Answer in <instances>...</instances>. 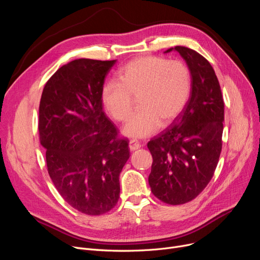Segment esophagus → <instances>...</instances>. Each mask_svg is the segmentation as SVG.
I'll return each mask as SVG.
<instances>
[{
	"label": "esophagus",
	"instance_id": "obj_1",
	"mask_svg": "<svg viewBox=\"0 0 260 260\" xmlns=\"http://www.w3.org/2000/svg\"><path fill=\"white\" fill-rule=\"evenodd\" d=\"M140 147H141V145L138 142H136V141H129V143H128V148L131 149L132 152L136 151V149H138Z\"/></svg>",
	"mask_w": 260,
	"mask_h": 260
}]
</instances>
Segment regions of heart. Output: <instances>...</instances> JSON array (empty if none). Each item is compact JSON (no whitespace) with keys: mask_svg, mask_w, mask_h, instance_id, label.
<instances>
[{"mask_svg":"<svg viewBox=\"0 0 260 260\" xmlns=\"http://www.w3.org/2000/svg\"><path fill=\"white\" fill-rule=\"evenodd\" d=\"M117 81L102 84L101 103L109 118L123 122L132 111V98H137L138 112L122 129L132 139L146 138L160 125H170L183 111L192 89L190 72L184 62L157 56L127 62L117 73Z\"/></svg>","mask_w":260,"mask_h":260,"instance_id":"1","label":"heart"}]
</instances>
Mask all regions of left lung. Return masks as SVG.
Instances as JSON below:
<instances>
[{
	"label": "left lung",
	"mask_w": 260,
	"mask_h": 260,
	"mask_svg": "<svg viewBox=\"0 0 260 260\" xmlns=\"http://www.w3.org/2000/svg\"><path fill=\"white\" fill-rule=\"evenodd\" d=\"M185 60L192 90L174 124L147 143L153 157L148 183L162 202L177 206L195 199L211 181L222 147L224 102L210 62L197 51L176 46Z\"/></svg>",
	"instance_id": "1"
}]
</instances>
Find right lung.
<instances>
[{"mask_svg":"<svg viewBox=\"0 0 260 260\" xmlns=\"http://www.w3.org/2000/svg\"><path fill=\"white\" fill-rule=\"evenodd\" d=\"M116 60H74L44 86L39 107L40 142L50 178L77 211L102 215L117 204L119 175L129 158L128 142L102 109L100 89Z\"/></svg>","mask_w":260,"mask_h":260,"instance_id":"right-lung-1","label":"right lung"}]
</instances>
